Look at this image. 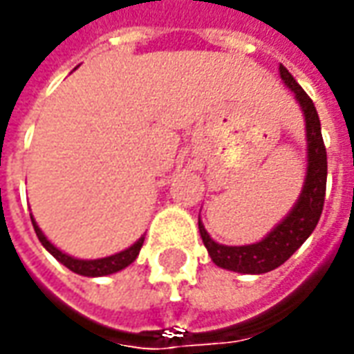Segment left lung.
<instances>
[{
    "instance_id": "1",
    "label": "left lung",
    "mask_w": 354,
    "mask_h": 354,
    "mask_svg": "<svg viewBox=\"0 0 354 354\" xmlns=\"http://www.w3.org/2000/svg\"><path fill=\"white\" fill-rule=\"evenodd\" d=\"M279 75L283 82L295 92V98L301 104L306 121V150H308V167L306 179L299 201L291 209V214L277 227L254 245L245 247H225L212 241L206 229L198 221L201 237L204 247L208 248L214 264L239 274H266L287 262L295 250L310 237L314 227L324 209L326 198V179H328V153L324 146L320 129V117L312 104L310 96L301 88V84L293 79V75L279 65Z\"/></svg>"
}]
</instances>
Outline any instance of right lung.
Instances as JSON below:
<instances>
[{
	"label": "right lung",
	"mask_w": 354,
	"mask_h": 354,
	"mask_svg": "<svg viewBox=\"0 0 354 354\" xmlns=\"http://www.w3.org/2000/svg\"><path fill=\"white\" fill-rule=\"evenodd\" d=\"M32 225H34V231H36V235H38V239H40V243H42L44 247H46V250H48L53 258H57L65 268H69L71 272H75V274H79V275H86V277H98V275L115 274V272L123 270V268H127L129 264H133V262L136 260V256H138V252H140L142 243H145V237H140L133 247H129L127 250H121V252H117V254L113 256L98 258V260H79V258H73V256L61 252L59 248L53 247L50 241L44 237V233L40 231V227L36 225L34 218H32Z\"/></svg>",
	"instance_id": "add662e5"
}]
</instances>
